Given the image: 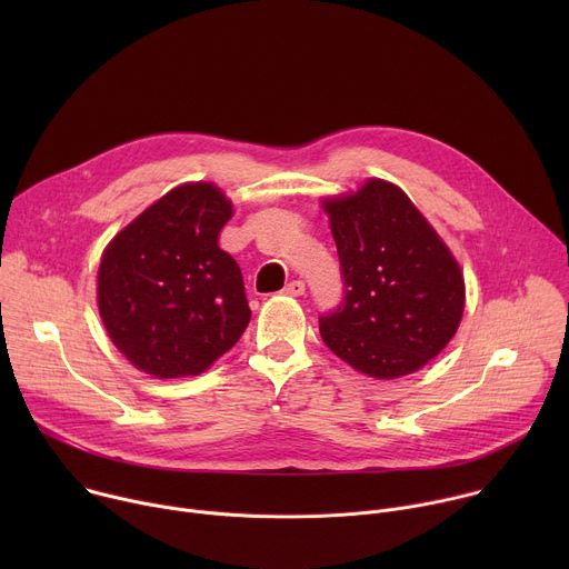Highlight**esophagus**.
Wrapping results in <instances>:
<instances>
[{
    "mask_svg": "<svg viewBox=\"0 0 569 569\" xmlns=\"http://www.w3.org/2000/svg\"><path fill=\"white\" fill-rule=\"evenodd\" d=\"M283 292L290 295V297H301V295L306 292V283L299 281V279H295V281H290V283L283 288Z\"/></svg>",
    "mask_w": 569,
    "mask_h": 569,
    "instance_id": "esophagus-1",
    "label": "esophagus"
}]
</instances>
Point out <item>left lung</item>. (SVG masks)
Returning <instances> with one entry per match:
<instances>
[{"label": "left lung", "mask_w": 569, "mask_h": 569, "mask_svg": "<svg viewBox=\"0 0 569 569\" xmlns=\"http://www.w3.org/2000/svg\"><path fill=\"white\" fill-rule=\"evenodd\" d=\"M345 297L319 315V333L353 369L391 380L421 369L452 340L463 277L446 242L396 184L369 180L323 200Z\"/></svg>", "instance_id": "obj_1"}]
</instances>
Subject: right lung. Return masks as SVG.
Wrapping results in <instances>:
<instances>
[{
  "instance_id": "1",
  "label": "right lung",
  "mask_w": 569,
  "mask_h": 569,
  "mask_svg": "<svg viewBox=\"0 0 569 569\" xmlns=\"http://www.w3.org/2000/svg\"><path fill=\"white\" fill-rule=\"evenodd\" d=\"M233 209L209 182L150 204L103 252L99 312L114 347L154 378L198 376L248 329L238 263L218 246Z\"/></svg>"
}]
</instances>
